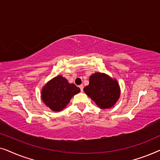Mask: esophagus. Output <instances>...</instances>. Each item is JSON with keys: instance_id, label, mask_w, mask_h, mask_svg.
<instances>
[{"instance_id": "esophagus-1", "label": "esophagus", "mask_w": 160, "mask_h": 160, "mask_svg": "<svg viewBox=\"0 0 160 160\" xmlns=\"http://www.w3.org/2000/svg\"><path fill=\"white\" fill-rule=\"evenodd\" d=\"M79 88H80V89H81V92H83V90H84V86H83L82 84L80 85Z\"/></svg>"}]
</instances>
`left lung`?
<instances>
[{"label": "left lung", "instance_id": "1", "mask_svg": "<svg viewBox=\"0 0 160 160\" xmlns=\"http://www.w3.org/2000/svg\"><path fill=\"white\" fill-rule=\"evenodd\" d=\"M84 92L102 109L111 108L120 96L117 81L107 74L95 73L89 77V84L84 88Z\"/></svg>", "mask_w": 160, "mask_h": 160}]
</instances>
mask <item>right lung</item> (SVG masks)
<instances>
[{
    "mask_svg": "<svg viewBox=\"0 0 160 160\" xmlns=\"http://www.w3.org/2000/svg\"><path fill=\"white\" fill-rule=\"evenodd\" d=\"M80 89L68 82L65 78L58 76L52 78L43 87L41 99L47 106L54 111H62Z\"/></svg>",
    "mask_w": 160,
    "mask_h": 160,
    "instance_id": "obj_1",
    "label": "right lung"
}]
</instances>
